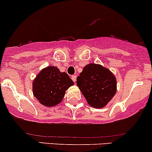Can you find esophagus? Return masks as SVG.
<instances>
[{"instance_id": "obj_1", "label": "esophagus", "mask_w": 152, "mask_h": 152, "mask_svg": "<svg viewBox=\"0 0 152 152\" xmlns=\"http://www.w3.org/2000/svg\"><path fill=\"white\" fill-rule=\"evenodd\" d=\"M71 78H72V80L73 81H74L75 83V81H76V80H77V76L76 75H72L71 77Z\"/></svg>"}]
</instances>
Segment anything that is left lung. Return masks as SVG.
I'll return each mask as SVG.
<instances>
[{"mask_svg": "<svg viewBox=\"0 0 152 152\" xmlns=\"http://www.w3.org/2000/svg\"><path fill=\"white\" fill-rule=\"evenodd\" d=\"M77 86L91 106L104 107L116 91V80L107 69L90 64L86 66L77 78Z\"/></svg>", "mask_w": 152, "mask_h": 152, "instance_id": "1", "label": "left lung"}]
</instances>
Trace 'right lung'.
Masks as SVG:
<instances>
[{
    "label": "right lung",
    "instance_id": "obj_1",
    "mask_svg": "<svg viewBox=\"0 0 152 152\" xmlns=\"http://www.w3.org/2000/svg\"><path fill=\"white\" fill-rule=\"evenodd\" d=\"M74 85L69 76L56 66L42 69L33 83V93L41 104L52 107L60 103L65 91Z\"/></svg>",
    "mask_w": 152,
    "mask_h": 152
}]
</instances>
